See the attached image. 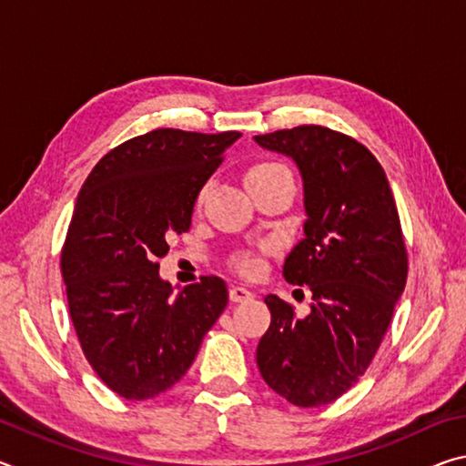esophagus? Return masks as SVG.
<instances>
[{"label": "esophagus", "instance_id": "esophagus-1", "mask_svg": "<svg viewBox=\"0 0 466 466\" xmlns=\"http://www.w3.org/2000/svg\"><path fill=\"white\" fill-rule=\"evenodd\" d=\"M252 296V291L250 289H247V288H242V286H232L230 288V299L232 302H247V299H250Z\"/></svg>", "mask_w": 466, "mask_h": 466}]
</instances>
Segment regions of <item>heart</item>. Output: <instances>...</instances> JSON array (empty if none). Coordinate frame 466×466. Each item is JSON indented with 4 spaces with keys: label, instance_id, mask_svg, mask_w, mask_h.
Returning <instances> with one entry per match:
<instances>
[{
    "label": "heart",
    "instance_id": "b5f03b06",
    "mask_svg": "<svg viewBox=\"0 0 466 466\" xmlns=\"http://www.w3.org/2000/svg\"><path fill=\"white\" fill-rule=\"evenodd\" d=\"M278 168H283V167H279V164H273V162H263V164H257V167H252L247 172V177L261 175V172H269V170H278ZM242 269L247 273H252L257 269V265H255V261H242Z\"/></svg>",
    "mask_w": 466,
    "mask_h": 466
}]
</instances>
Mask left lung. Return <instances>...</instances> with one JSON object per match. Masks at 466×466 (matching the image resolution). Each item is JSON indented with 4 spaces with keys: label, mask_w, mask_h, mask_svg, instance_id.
Returning <instances> with one entry per match:
<instances>
[{
    "label": "left lung",
    "mask_w": 466,
    "mask_h": 466,
    "mask_svg": "<svg viewBox=\"0 0 466 466\" xmlns=\"http://www.w3.org/2000/svg\"><path fill=\"white\" fill-rule=\"evenodd\" d=\"M291 157L304 187V238L283 278L312 291L310 314L269 294L271 325L257 347L263 380L298 407L333 403L366 372L407 281L399 211L366 146L320 125L255 136Z\"/></svg>",
    "instance_id": "8db88e82"
}]
</instances>
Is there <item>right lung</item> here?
Returning a JSON list of instances; mask_svg holds the SVG:
<instances>
[{
    "label": "right lung",
    "mask_w": 466,
    "mask_h": 466,
    "mask_svg": "<svg viewBox=\"0 0 466 466\" xmlns=\"http://www.w3.org/2000/svg\"><path fill=\"white\" fill-rule=\"evenodd\" d=\"M238 137L149 131L110 149L77 195L61 250L69 314L86 360L123 399L175 386L226 309L224 279L209 275L175 296L157 258L191 228L197 195Z\"/></svg>",
    "instance_id": "add662e5"
}]
</instances>
